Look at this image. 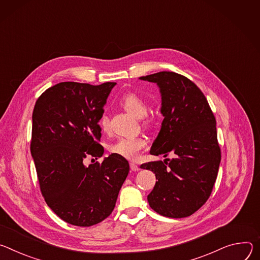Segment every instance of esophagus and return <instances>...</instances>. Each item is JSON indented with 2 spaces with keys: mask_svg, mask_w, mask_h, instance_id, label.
<instances>
[{
  "mask_svg": "<svg viewBox=\"0 0 260 260\" xmlns=\"http://www.w3.org/2000/svg\"><path fill=\"white\" fill-rule=\"evenodd\" d=\"M130 168H131V170H133V171H138V170H139V166L136 165L135 163H130Z\"/></svg>",
  "mask_w": 260,
  "mask_h": 260,
  "instance_id": "34e87169",
  "label": "esophagus"
}]
</instances>
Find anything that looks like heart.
I'll use <instances>...</instances> for the list:
<instances>
[{"label": "heart", "mask_w": 260, "mask_h": 260, "mask_svg": "<svg viewBox=\"0 0 260 260\" xmlns=\"http://www.w3.org/2000/svg\"><path fill=\"white\" fill-rule=\"evenodd\" d=\"M121 105L136 118H142L145 124L149 125L153 122V118L147 114L149 104L147 100L136 93H128L121 99ZM99 126L103 132L109 130V120L107 115L103 114L99 120ZM147 140L143 137H132V138H120L109 146L108 150L111 154L124 157L126 159H136L140 152L147 148Z\"/></svg>", "instance_id": "obj_1"}]
</instances>
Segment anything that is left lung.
Returning <instances> with one entry per match:
<instances>
[{
	"label": "left lung",
	"instance_id": "8db88e82",
	"mask_svg": "<svg viewBox=\"0 0 260 260\" xmlns=\"http://www.w3.org/2000/svg\"><path fill=\"white\" fill-rule=\"evenodd\" d=\"M139 78L156 82L162 99L164 119L150 153L175 156L140 166L158 180L149 205L168 218L191 216L207 203L218 175L221 150L215 115L204 93L184 75L162 71Z\"/></svg>",
	"mask_w": 260,
	"mask_h": 260
}]
</instances>
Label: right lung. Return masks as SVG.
<instances>
[{"instance_id": "add662e5", "label": "right lung", "mask_w": 260, "mask_h": 260, "mask_svg": "<svg viewBox=\"0 0 260 260\" xmlns=\"http://www.w3.org/2000/svg\"><path fill=\"white\" fill-rule=\"evenodd\" d=\"M114 85L60 82L41 94L33 110L31 154L42 196L57 216L75 226L106 219L129 172L128 161L114 154L102 163L83 164L85 158L104 153L98 123Z\"/></svg>"}]
</instances>
